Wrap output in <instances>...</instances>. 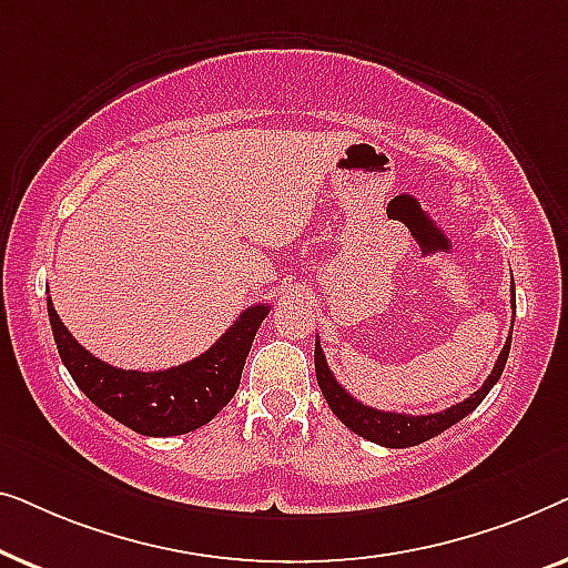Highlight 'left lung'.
<instances>
[{
	"label": "left lung",
	"mask_w": 568,
	"mask_h": 568,
	"mask_svg": "<svg viewBox=\"0 0 568 568\" xmlns=\"http://www.w3.org/2000/svg\"><path fill=\"white\" fill-rule=\"evenodd\" d=\"M511 310H515V282H511ZM511 328H515V321H511ZM509 348H511V336L507 338V344H504L499 359H496L494 369H491V375L486 377V383L480 385L478 390L470 395V398H465L463 403H457V406L447 408V410H439V414H426V416L395 414V410H377V408H369L356 398H352V395H348L344 387L336 383V377H333V372L328 369V362H325V354L321 348V338L315 341V375H317V385H321L325 403H328L333 414H336L341 422L348 426V429H352L354 434H359V437H364V439L375 442V445L403 449V447L422 445V442L437 437V434H442L453 424L460 422V418L468 416L470 410H476L480 406V400L488 395V390L499 383L504 364H507Z\"/></svg>",
	"instance_id": "1"
}]
</instances>
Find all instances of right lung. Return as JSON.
<instances>
[{
  "mask_svg": "<svg viewBox=\"0 0 568 568\" xmlns=\"http://www.w3.org/2000/svg\"><path fill=\"white\" fill-rule=\"evenodd\" d=\"M268 305L240 313L235 325L196 359L162 372L119 369L77 344L49 297V321L59 356L77 387L115 422L144 437H178L212 422L237 393L245 356Z\"/></svg>",
  "mask_w": 568,
  "mask_h": 568,
  "instance_id": "right-lung-1",
  "label": "right lung"
}]
</instances>
